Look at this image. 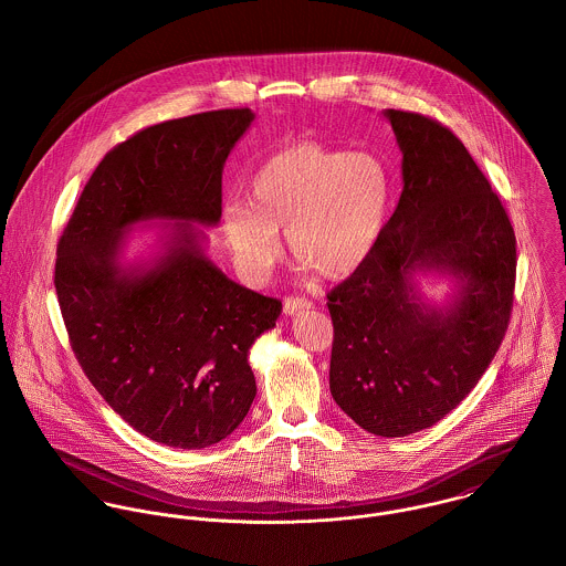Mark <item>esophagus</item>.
I'll return each mask as SVG.
<instances>
[{
  "instance_id": "esophagus-1",
  "label": "esophagus",
  "mask_w": 566,
  "mask_h": 566,
  "mask_svg": "<svg viewBox=\"0 0 566 566\" xmlns=\"http://www.w3.org/2000/svg\"><path fill=\"white\" fill-rule=\"evenodd\" d=\"M310 310H312V303L307 298H285V303H283L285 316H296V314L310 312Z\"/></svg>"
}]
</instances>
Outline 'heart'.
<instances>
[{
    "label": "heart",
    "mask_w": 566,
    "mask_h": 566,
    "mask_svg": "<svg viewBox=\"0 0 566 566\" xmlns=\"http://www.w3.org/2000/svg\"><path fill=\"white\" fill-rule=\"evenodd\" d=\"M392 200L395 176L381 155L298 142L261 163L248 207H224L220 229L250 283L265 281L276 265L283 231L298 263L342 281L373 256Z\"/></svg>",
    "instance_id": "obj_1"
}]
</instances>
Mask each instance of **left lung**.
Returning <instances> with one entry per match:
<instances>
[{
	"mask_svg": "<svg viewBox=\"0 0 566 566\" xmlns=\"http://www.w3.org/2000/svg\"><path fill=\"white\" fill-rule=\"evenodd\" d=\"M403 161L399 207L373 256L331 294L328 388L361 429H429L478 386L505 335L516 240L499 196L442 124L388 108ZM420 275L449 277L444 304Z\"/></svg>",
	"mask_w": 566,
	"mask_h": 566,
	"instance_id": "1",
	"label": "left lung"
}]
</instances>
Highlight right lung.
<instances>
[{
    "label": "right lung",
    "instance_id": "right-lung-1",
    "mask_svg": "<svg viewBox=\"0 0 566 566\" xmlns=\"http://www.w3.org/2000/svg\"><path fill=\"white\" fill-rule=\"evenodd\" d=\"M254 113L224 108L150 126L113 148L59 242L54 285L84 375L130 427L174 449L218 444L256 395L248 364L281 301L231 281L207 254L222 171ZM158 250L126 262L133 230Z\"/></svg>",
    "mask_w": 566,
    "mask_h": 566
}]
</instances>
